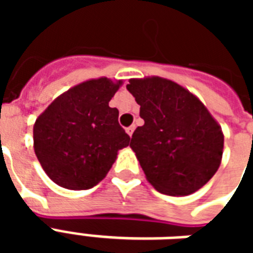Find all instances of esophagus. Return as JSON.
Segmentation results:
<instances>
[{"instance_id":"obj_1","label":"esophagus","mask_w":253,"mask_h":253,"mask_svg":"<svg viewBox=\"0 0 253 253\" xmlns=\"http://www.w3.org/2000/svg\"><path fill=\"white\" fill-rule=\"evenodd\" d=\"M134 130H135V126H130V127H127V128H126L127 134H128L130 137H131V135H132V132H134Z\"/></svg>"}]
</instances>
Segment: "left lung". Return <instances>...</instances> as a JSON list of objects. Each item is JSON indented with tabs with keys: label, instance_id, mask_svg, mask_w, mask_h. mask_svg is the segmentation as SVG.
<instances>
[{
	"label": "left lung",
	"instance_id": "left-lung-1",
	"mask_svg": "<svg viewBox=\"0 0 253 253\" xmlns=\"http://www.w3.org/2000/svg\"><path fill=\"white\" fill-rule=\"evenodd\" d=\"M127 90L141 105L145 121L132 132L130 146L149 183L172 196L205 186L221 164V127L199 99L165 78L130 80Z\"/></svg>",
	"mask_w": 253,
	"mask_h": 253
}]
</instances>
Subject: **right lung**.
<instances>
[{
	"mask_svg": "<svg viewBox=\"0 0 253 253\" xmlns=\"http://www.w3.org/2000/svg\"><path fill=\"white\" fill-rule=\"evenodd\" d=\"M108 78L69 89L47 107L34 126V149L42 168L58 186L89 190L108 173L130 137L119 111L108 103L119 89Z\"/></svg>",
	"mask_w": 253,
	"mask_h": 253,
	"instance_id": "add662e5",
	"label": "right lung"
}]
</instances>
